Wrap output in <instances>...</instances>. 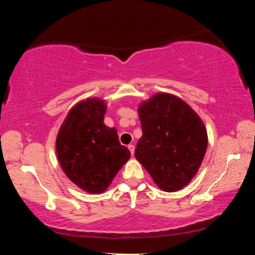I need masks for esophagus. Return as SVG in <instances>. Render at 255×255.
<instances>
[{"instance_id":"esophagus-1","label":"esophagus","mask_w":255,"mask_h":255,"mask_svg":"<svg viewBox=\"0 0 255 255\" xmlns=\"http://www.w3.org/2000/svg\"><path fill=\"white\" fill-rule=\"evenodd\" d=\"M128 149L130 150V153H131V155H133V153H135V146L133 145H128Z\"/></svg>"}]
</instances>
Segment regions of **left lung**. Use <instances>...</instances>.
<instances>
[{"mask_svg":"<svg viewBox=\"0 0 255 255\" xmlns=\"http://www.w3.org/2000/svg\"><path fill=\"white\" fill-rule=\"evenodd\" d=\"M143 136L135 156L166 192L179 191L195 178L208 136L197 112L174 94L158 92L138 106Z\"/></svg>","mask_w":255,"mask_h":255,"instance_id":"1","label":"left lung"}]
</instances>
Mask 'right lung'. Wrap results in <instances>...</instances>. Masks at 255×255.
I'll return each instance as SVG.
<instances>
[{
	"label": "right lung",
	"instance_id": "1",
	"mask_svg": "<svg viewBox=\"0 0 255 255\" xmlns=\"http://www.w3.org/2000/svg\"><path fill=\"white\" fill-rule=\"evenodd\" d=\"M107 103L88 98L68 111L56 137V154L64 173L80 189L100 195L109 188L130 152L119 143L116 128L105 125Z\"/></svg>",
	"mask_w": 255,
	"mask_h": 255
}]
</instances>
